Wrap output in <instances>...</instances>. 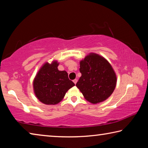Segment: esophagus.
<instances>
[{"mask_svg":"<svg viewBox=\"0 0 148 148\" xmlns=\"http://www.w3.org/2000/svg\"><path fill=\"white\" fill-rule=\"evenodd\" d=\"M77 82V79H75L73 80V82H74V83L75 84H76Z\"/></svg>","mask_w":148,"mask_h":148,"instance_id":"1","label":"esophagus"}]
</instances>
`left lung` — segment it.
I'll return each instance as SVG.
<instances>
[{"instance_id": "8db88e82", "label": "left lung", "mask_w": 148, "mask_h": 148, "mask_svg": "<svg viewBox=\"0 0 148 148\" xmlns=\"http://www.w3.org/2000/svg\"><path fill=\"white\" fill-rule=\"evenodd\" d=\"M82 76L76 87L84 98L92 104L108 98L116 86L117 77L110 62L104 57L90 53L79 62Z\"/></svg>"}]
</instances>
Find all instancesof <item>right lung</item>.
<instances>
[{"label": "right lung", "instance_id": "obj_1", "mask_svg": "<svg viewBox=\"0 0 148 148\" xmlns=\"http://www.w3.org/2000/svg\"><path fill=\"white\" fill-rule=\"evenodd\" d=\"M59 62H45L33 80V89L36 98L47 105L58 104L66 92L75 84L69 79L66 71L58 70Z\"/></svg>", "mask_w": 148, "mask_h": 148}]
</instances>
